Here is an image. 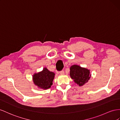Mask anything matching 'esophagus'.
Listing matches in <instances>:
<instances>
[{"instance_id": "obj_1", "label": "esophagus", "mask_w": 120, "mask_h": 120, "mask_svg": "<svg viewBox=\"0 0 120 120\" xmlns=\"http://www.w3.org/2000/svg\"><path fill=\"white\" fill-rule=\"evenodd\" d=\"M59 73H60V75H64V73H65V72H64V71L63 70H62V71H60Z\"/></svg>"}]
</instances>
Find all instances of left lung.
<instances>
[{
  "mask_svg": "<svg viewBox=\"0 0 120 120\" xmlns=\"http://www.w3.org/2000/svg\"><path fill=\"white\" fill-rule=\"evenodd\" d=\"M70 76L75 83L82 86L90 79L91 74L90 69L78 65H73L70 67Z\"/></svg>",
  "mask_w": 120,
  "mask_h": 120,
  "instance_id": "obj_1",
  "label": "left lung"
}]
</instances>
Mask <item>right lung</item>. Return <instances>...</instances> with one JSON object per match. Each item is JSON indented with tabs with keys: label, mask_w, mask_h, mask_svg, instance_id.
Here are the masks:
<instances>
[{
	"label": "right lung",
	"mask_w": 120,
	"mask_h": 120,
	"mask_svg": "<svg viewBox=\"0 0 120 120\" xmlns=\"http://www.w3.org/2000/svg\"><path fill=\"white\" fill-rule=\"evenodd\" d=\"M55 73L49 71L46 67H44L42 71L34 73L33 75L34 84L38 88L43 90H47L53 84Z\"/></svg>",
	"instance_id": "obj_1"
}]
</instances>
